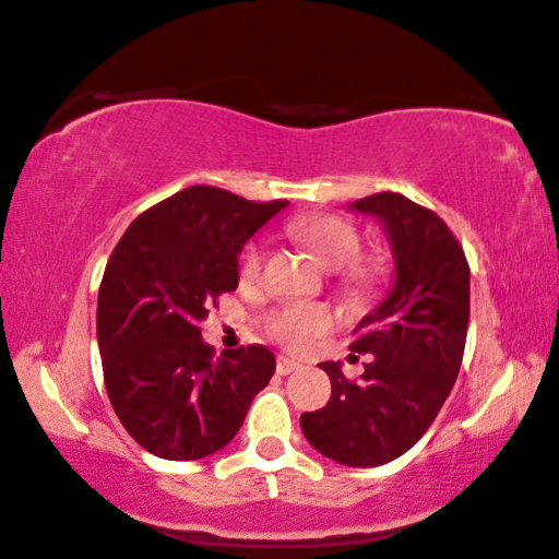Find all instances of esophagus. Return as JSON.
<instances>
[{
	"label": "esophagus",
	"mask_w": 559,
	"mask_h": 559,
	"mask_svg": "<svg viewBox=\"0 0 559 559\" xmlns=\"http://www.w3.org/2000/svg\"><path fill=\"white\" fill-rule=\"evenodd\" d=\"M298 369H301V364L288 359V356H278V359H276V371L281 373V377H288V373H294Z\"/></svg>",
	"instance_id": "34e87169"
}]
</instances>
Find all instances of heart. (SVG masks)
Masks as SVG:
<instances>
[{
  "label": "heart",
  "mask_w": 559,
  "mask_h": 559,
  "mask_svg": "<svg viewBox=\"0 0 559 559\" xmlns=\"http://www.w3.org/2000/svg\"><path fill=\"white\" fill-rule=\"evenodd\" d=\"M290 233L296 238L306 240L313 248V253L321 258L326 265L352 263L361 251V233L352 221L341 218V215H313V218L296 221L290 226ZM265 251L261 240H251L240 253V278L255 281L263 271ZM354 278H366V271L354 269ZM265 333L278 344L294 348V352H304L313 344L316 338L336 326V313L326 304H308V301H288L273 308L265 316Z\"/></svg>",
  "instance_id": "1"
}]
</instances>
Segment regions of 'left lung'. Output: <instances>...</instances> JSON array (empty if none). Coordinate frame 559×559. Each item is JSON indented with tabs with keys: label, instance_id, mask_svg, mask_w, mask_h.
Returning a JSON list of instances; mask_svg holds the SVG:
<instances>
[{
	"label": "left lung",
	"instance_id": "obj_1",
	"mask_svg": "<svg viewBox=\"0 0 559 559\" xmlns=\"http://www.w3.org/2000/svg\"><path fill=\"white\" fill-rule=\"evenodd\" d=\"M384 223L396 281L384 304L354 329L352 352L369 354L359 379L323 361L331 399L301 414L313 449L348 466H379L402 456L437 419L460 373L469 323V263L435 211L399 193L356 200Z\"/></svg>",
	"mask_w": 559,
	"mask_h": 559
}]
</instances>
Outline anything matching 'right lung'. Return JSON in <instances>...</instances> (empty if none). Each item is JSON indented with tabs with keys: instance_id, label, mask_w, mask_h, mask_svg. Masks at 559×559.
Returning <instances> with one entry per match:
<instances>
[{
	"instance_id": "add662e5",
	"label": "right lung",
	"mask_w": 559,
	"mask_h": 559,
	"mask_svg": "<svg viewBox=\"0 0 559 559\" xmlns=\"http://www.w3.org/2000/svg\"><path fill=\"white\" fill-rule=\"evenodd\" d=\"M283 205L193 186L140 213L115 246L97 294V344L112 409L150 454L190 462L218 452L276 371L258 344L215 359L200 321L236 290L240 246Z\"/></svg>"
}]
</instances>
